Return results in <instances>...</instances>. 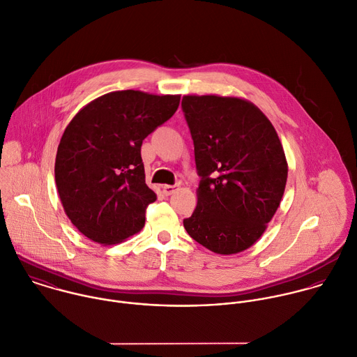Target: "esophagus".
<instances>
[{"label": "esophagus", "mask_w": 357, "mask_h": 357, "mask_svg": "<svg viewBox=\"0 0 357 357\" xmlns=\"http://www.w3.org/2000/svg\"><path fill=\"white\" fill-rule=\"evenodd\" d=\"M175 190H176V186H175V185H164V186H162V193H164L165 196L172 195Z\"/></svg>", "instance_id": "esophagus-1"}]
</instances>
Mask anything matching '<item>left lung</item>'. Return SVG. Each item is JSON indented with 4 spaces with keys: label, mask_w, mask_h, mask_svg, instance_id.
Returning a JSON list of instances; mask_svg holds the SVG:
<instances>
[{
    "label": "left lung",
    "mask_w": 357,
    "mask_h": 357,
    "mask_svg": "<svg viewBox=\"0 0 357 357\" xmlns=\"http://www.w3.org/2000/svg\"><path fill=\"white\" fill-rule=\"evenodd\" d=\"M182 109L200 176L197 206L183 227L214 253L243 252L264 234L284 196L288 164L281 140L243 98L183 96Z\"/></svg>",
    "instance_id": "left-lung-1"
}]
</instances>
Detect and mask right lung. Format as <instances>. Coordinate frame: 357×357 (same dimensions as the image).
I'll use <instances>...</instances> for the list:
<instances>
[{
    "label": "right lung",
    "instance_id": "1",
    "mask_svg": "<svg viewBox=\"0 0 357 357\" xmlns=\"http://www.w3.org/2000/svg\"><path fill=\"white\" fill-rule=\"evenodd\" d=\"M181 96L139 90L107 93L66 126L55 183L70 222L86 238L115 245L144 227L157 195L146 185L142 143L178 109Z\"/></svg>",
    "mask_w": 357,
    "mask_h": 357
}]
</instances>
